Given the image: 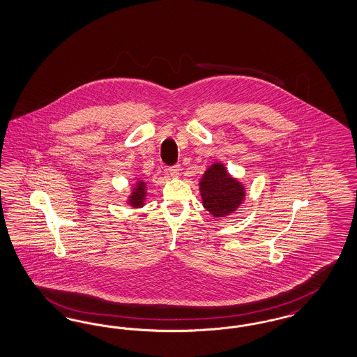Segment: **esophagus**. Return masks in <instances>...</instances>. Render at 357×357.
<instances>
[{
  "mask_svg": "<svg viewBox=\"0 0 357 357\" xmlns=\"http://www.w3.org/2000/svg\"><path fill=\"white\" fill-rule=\"evenodd\" d=\"M179 172H181V166L179 165H175V166H172V167L167 169L169 175H172V176H178Z\"/></svg>",
  "mask_w": 357,
  "mask_h": 357,
  "instance_id": "esophagus-1",
  "label": "esophagus"
}]
</instances>
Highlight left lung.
<instances>
[{
	"mask_svg": "<svg viewBox=\"0 0 357 357\" xmlns=\"http://www.w3.org/2000/svg\"><path fill=\"white\" fill-rule=\"evenodd\" d=\"M199 191L204 208L215 218L232 214L245 198L244 185L229 175L223 163L218 162L200 178Z\"/></svg>",
	"mask_w": 357,
	"mask_h": 357,
	"instance_id": "obj_1",
	"label": "left lung"
}]
</instances>
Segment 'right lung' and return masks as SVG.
Wrapping results in <instances>:
<instances>
[{
    "instance_id": "add662e5",
    "label": "right lung",
    "mask_w": 357,
    "mask_h": 357,
    "mask_svg": "<svg viewBox=\"0 0 357 357\" xmlns=\"http://www.w3.org/2000/svg\"><path fill=\"white\" fill-rule=\"evenodd\" d=\"M144 199H146V183L141 179H138L135 187H132L128 203L134 208H141L144 204Z\"/></svg>"
}]
</instances>
